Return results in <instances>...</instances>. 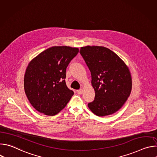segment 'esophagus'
<instances>
[{
	"label": "esophagus",
	"instance_id": "1",
	"mask_svg": "<svg viewBox=\"0 0 157 157\" xmlns=\"http://www.w3.org/2000/svg\"><path fill=\"white\" fill-rule=\"evenodd\" d=\"M77 92H78V93L79 94H82L83 93V89H79V90H78Z\"/></svg>",
	"mask_w": 157,
	"mask_h": 157
}]
</instances>
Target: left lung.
Returning a JSON list of instances; mask_svg holds the SVG:
<instances>
[{
  "instance_id": "left-lung-1",
  "label": "left lung",
  "mask_w": 157,
  "mask_h": 157,
  "mask_svg": "<svg viewBox=\"0 0 157 157\" xmlns=\"http://www.w3.org/2000/svg\"><path fill=\"white\" fill-rule=\"evenodd\" d=\"M79 52L91 71L95 91L94 100L88 107L100 117L116 113L131 93L132 81L128 66L117 54L104 47H82Z\"/></svg>"
}]
</instances>
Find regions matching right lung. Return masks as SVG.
Returning a JSON list of instances; mask_svg holds the SVG:
<instances>
[{
  "label": "right lung",
  "instance_id": "right-lung-1",
  "mask_svg": "<svg viewBox=\"0 0 157 157\" xmlns=\"http://www.w3.org/2000/svg\"><path fill=\"white\" fill-rule=\"evenodd\" d=\"M79 52L78 48L50 47L29 63L24 89L32 105L39 113L53 116L63 109L74 94L66 85V70Z\"/></svg>",
  "mask_w": 157,
  "mask_h": 157
}]
</instances>
